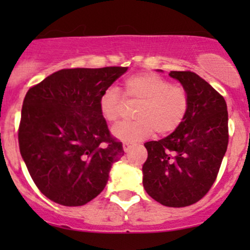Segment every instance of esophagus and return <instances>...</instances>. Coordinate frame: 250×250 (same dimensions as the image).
Masks as SVG:
<instances>
[{"label":"esophagus","mask_w":250,"mask_h":250,"mask_svg":"<svg viewBox=\"0 0 250 250\" xmlns=\"http://www.w3.org/2000/svg\"><path fill=\"white\" fill-rule=\"evenodd\" d=\"M131 148V145L129 142H123V150L125 151V153H128L129 150H130Z\"/></svg>","instance_id":"obj_1"}]
</instances>
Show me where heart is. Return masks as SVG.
<instances>
[{"label": "heart", "instance_id": "1", "mask_svg": "<svg viewBox=\"0 0 250 250\" xmlns=\"http://www.w3.org/2000/svg\"><path fill=\"white\" fill-rule=\"evenodd\" d=\"M125 97L139 102L134 113L136 120L120 123L113 129L114 136L125 142L143 140L154 130L159 135L171 133L180 127L189 108V96L185 88L150 73L128 77L125 81ZM122 107L123 97L115 87L103 91L100 110L105 121H119Z\"/></svg>", "mask_w": 250, "mask_h": 250}]
</instances>
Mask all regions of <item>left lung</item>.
Listing matches in <instances>:
<instances>
[{"label":"left lung","mask_w":250,"mask_h":250,"mask_svg":"<svg viewBox=\"0 0 250 250\" xmlns=\"http://www.w3.org/2000/svg\"><path fill=\"white\" fill-rule=\"evenodd\" d=\"M189 96L183 122L160 141L145 143L143 187L167 207H187L208 193L228 147L227 103L207 81L193 71H170Z\"/></svg>","instance_id":"1"}]
</instances>
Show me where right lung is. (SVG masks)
<instances>
[{
  "label": "right lung",
  "mask_w": 250,
  "mask_h": 250,
  "mask_svg": "<svg viewBox=\"0 0 250 250\" xmlns=\"http://www.w3.org/2000/svg\"><path fill=\"white\" fill-rule=\"evenodd\" d=\"M128 67L62 69L25 94L20 153L40 191L62 206L88 203L104 189L122 142L100 110L102 93Z\"/></svg>",
  "instance_id": "add662e5"
}]
</instances>
